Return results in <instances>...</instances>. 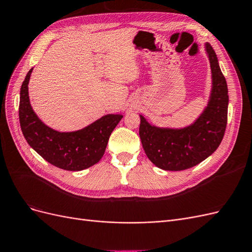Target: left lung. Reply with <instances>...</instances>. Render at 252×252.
Returning <instances> with one entry per match:
<instances>
[{
    "mask_svg": "<svg viewBox=\"0 0 252 252\" xmlns=\"http://www.w3.org/2000/svg\"><path fill=\"white\" fill-rule=\"evenodd\" d=\"M212 89L207 107L192 125L183 129L151 126L140 116V138L145 154L157 167L179 171L200 164L217 150L224 138L228 113V88L210 44H206Z\"/></svg>",
    "mask_w": 252,
    "mask_h": 252,
    "instance_id": "left-lung-1",
    "label": "left lung"
}]
</instances>
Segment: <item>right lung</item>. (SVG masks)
I'll use <instances>...</instances> for the list:
<instances>
[{"mask_svg":"<svg viewBox=\"0 0 252 252\" xmlns=\"http://www.w3.org/2000/svg\"><path fill=\"white\" fill-rule=\"evenodd\" d=\"M32 68L26 74L20 93L19 118L27 143L44 159L61 169L80 171L102 158L109 136L123 116L107 114L89 126L73 132L53 130L36 117L28 96Z\"/></svg>","mask_w":252,"mask_h":252,"instance_id":"1","label":"right lung"}]
</instances>
